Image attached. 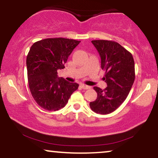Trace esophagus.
<instances>
[{"label":"esophagus","instance_id":"34e87169","mask_svg":"<svg viewBox=\"0 0 158 158\" xmlns=\"http://www.w3.org/2000/svg\"><path fill=\"white\" fill-rule=\"evenodd\" d=\"M81 87L83 89H88L90 88V86L85 85V84H81Z\"/></svg>","mask_w":158,"mask_h":158}]
</instances>
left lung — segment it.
I'll list each match as a JSON object with an SVG mask.
<instances>
[{
	"label": "left lung",
	"instance_id": "8db88e82",
	"mask_svg": "<svg viewBox=\"0 0 158 158\" xmlns=\"http://www.w3.org/2000/svg\"><path fill=\"white\" fill-rule=\"evenodd\" d=\"M92 43L101 57V67L105 71L103 79L107 86H94L97 98L89 103L97 114H110L127 97L135 78V61L132 54L114 41L94 40Z\"/></svg>",
	"mask_w": 158,
	"mask_h": 158
}]
</instances>
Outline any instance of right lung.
<instances>
[{"mask_svg":"<svg viewBox=\"0 0 158 158\" xmlns=\"http://www.w3.org/2000/svg\"><path fill=\"white\" fill-rule=\"evenodd\" d=\"M80 41L64 38H49L36 41L26 57L30 92L38 105L48 111H57L67 104L79 87L58 77L57 70L64 64Z\"/></svg>","mask_w":158,"mask_h":158,"instance_id":"obj_1","label":"right lung"}]
</instances>
